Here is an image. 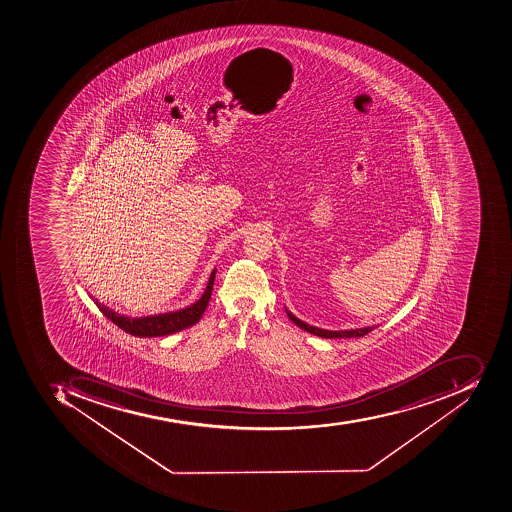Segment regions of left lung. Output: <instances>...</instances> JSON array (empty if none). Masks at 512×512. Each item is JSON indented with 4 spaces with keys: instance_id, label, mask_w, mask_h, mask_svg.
Here are the masks:
<instances>
[{
    "instance_id": "1",
    "label": "left lung",
    "mask_w": 512,
    "mask_h": 512,
    "mask_svg": "<svg viewBox=\"0 0 512 512\" xmlns=\"http://www.w3.org/2000/svg\"><path fill=\"white\" fill-rule=\"evenodd\" d=\"M285 311L286 314H288V318L291 319L297 327L302 328L305 332L311 333V335L321 336V338H360V336L367 335V333L372 332L375 328V325H372V327L350 328V330H325V328L314 327V325L300 321L288 308H285Z\"/></svg>"
}]
</instances>
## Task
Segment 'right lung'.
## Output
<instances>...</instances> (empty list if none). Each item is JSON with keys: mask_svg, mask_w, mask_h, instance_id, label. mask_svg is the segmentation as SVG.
Segmentation results:
<instances>
[{"mask_svg": "<svg viewBox=\"0 0 512 512\" xmlns=\"http://www.w3.org/2000/svg\"><path fill=\"white\" fill-rule=\"evenodd\" d=\"M216 268L213 269L208 279L207 288H205L204 294L201 299L196 300L190 307L182 308V310L171 311V313L162 314H151V316H145V318H131L126 314L118 313V311L112 310L107 305L101 304L92 294H89L90 299L95 302L96 307L101 310V313L113 324L118 325L124 332L131 333L134 336H140V338H152V336H166L173 335V333L180 332L184 328L191 327V325L199 322L202 318L205 308H207L208 300L212 296L213 283H215Z\"/></svg>", "mask_w": 512, "mask_h": 512, "instance_id": "add662e5", "label": "right lung"}]
</instances>
